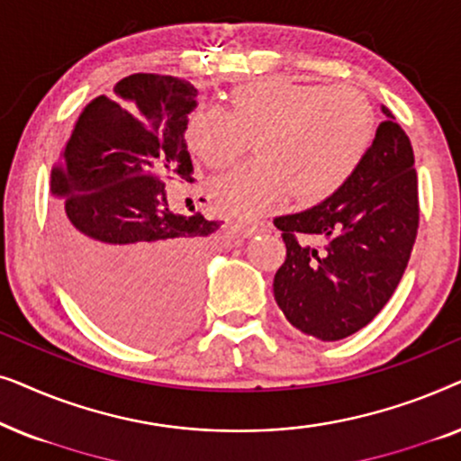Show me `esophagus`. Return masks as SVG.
Segmentation results:
<instances>
[{
    "mask_svg": "<svg viewBox=\"0 0 461 461\" xmlns=\"http://www.w3.org/2000/svg\"><path fill=\"white\" fill-rule=\"evenodd\" d=\"M239 229H241L245 237H251V235H256V232L268 230V224L258 222V220H241V222H239Z\"/></svg>",
    "mask_w": 461,
    "mask_h": 461,
    "instance_id": "1",
    "label": "esophagus"
}]
</instances>
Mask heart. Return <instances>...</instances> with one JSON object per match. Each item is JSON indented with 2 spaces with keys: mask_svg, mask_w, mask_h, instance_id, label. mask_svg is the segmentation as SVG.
Wrapping results in <instances>:
<instances>
[{
  "mask_svg": "<svg viewBox=\"0 0 461 461\" xmlns=\"http://www.w3.org/2000/svg\"><path fill=\"white\" fill-rule=\"evenodd\" d=\"M229 106L194 109L185 138L212 167L229 166L256 138L260 159L212 182L218 203L245 216L289 193L298 203L330 197L361 163L375 130L367 98L346 86L268 77L237 87Z\"/></svg>",
  "mask_w": 461,
  "mask_h": 461,
  "instance_id": "heart-1",
  "label": "heart"
}]
</instances>
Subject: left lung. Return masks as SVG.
<instances>
[{
  "instance_id": "left-lung-1",
  "label": "left lung",
  "mask_w": 461,
  "mask_h": 461,
  "mask_svg": "<svg viewBox=\"0 0 461 461\" xmlns=\"http://www.w3.org/2000/svg\"><path fill=\"white\" fill-rule=\"evenodd\" d=\"M382 113L374 142L338 191L311 210L275 218L287 248L275 300L295 330L323 342L352 336L382 311L418 235L411 142L386 106Z\"/></svg>"
}]
</instances>
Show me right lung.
<instances>
[{"mask_svg": "<svg viewBox=\"0 0 461 461\" xmlns=\"http://www.w3.org/2000/svg\"><path fill=\"white\" fill-rule=\"evenodd\" d=\"M194 106L185 79L130 75L86 106L50 180L60 203L54 248L75 298L136 344H166L191 325L220 226L167 203V180L194 182L185 140Z\"/></svg>", "mask_w": 461, "mask_h": 461, "instance_id": "1", "label": "right lung"}]
</instances>
